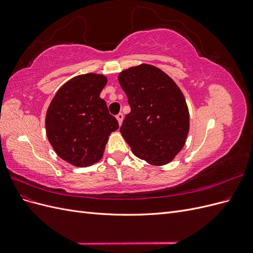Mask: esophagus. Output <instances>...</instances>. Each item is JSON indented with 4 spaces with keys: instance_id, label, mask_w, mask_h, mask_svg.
Instances as JSON below:
<instances>
[{
    "instance_id": "esophagus-1",
    "label": "esophagus",
    "mask_w": 253,
    "mask_h": 253,
    "mask_svg": "<svg viewBox=\"0 0 253 253\" xmlns=\"http://www.w3.org/2000/svg\"><path fill=\"white\" fill-rule=\"evenodd\" d=\"M116 118H117V120H118V124H119V126H121V124H122V121H124V114L122 113H119L117 116H116Z\"/></svg>"
}]
</instances>
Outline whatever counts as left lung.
<instances>
[{
	"label": "left lung",
	"mask_w": 253,
	"mask_h": 253,
	"mask_svg": "<svg viewBox=\"0 0 253 253\" xmlns=\"http://www.w3.org/2000/svg\"><path fill=\"white\" fill-rule=\"evenodd\" d=\"M118 81L131 106L120 127L122 137L135 156L148 164L171 163L185 145L190 127L182 91L160 68L144 63L122 71Z\"/></svg>",
	"instance_id": "1"
}]
</instances>
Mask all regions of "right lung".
I'll use <instances>...</instances> for the list:
<instances>
[{
    "instance_id": "1",
    "label": "right lung",
    "mask_w": 253,
    "mask_h": 253,
    "mask_svg": "<svg viewBox=\"0 0 253 253\" xmlns=\"http://www.w3.org/2000/svg\"><path fill=\"white\" fill-rule=\"evenodd\" d=\"M105 76L84 74L64 83L56 93L45 117L46 135L57 155L76 167H88L103 156L118 121L109 113L100 93Z\"/></svg>"
}]
</instances>
